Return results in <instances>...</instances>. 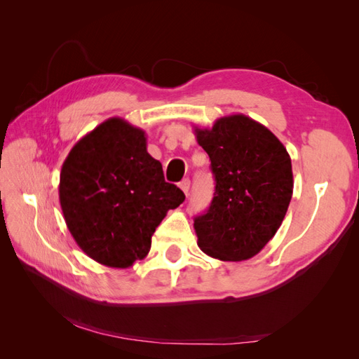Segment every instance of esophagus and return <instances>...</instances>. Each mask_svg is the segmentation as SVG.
Listing matches in <instances>:
<instances>
[{
    "mask_svg": "<svg viewBox=\"0 0 359 359\" xmlns=\"http://www.w3.org/2000/svg\"><path fill=\"white\" fill-rule=\"evenodd\" d=\"M180 189L184 191V194H186V196H187V194H189V190H190V180H182L181 182H180Z\"/></svg>",
    "mask_w": 359,
    "mask_h": 359,
    "instance_id": "1",
    "label": "esophagus"
}]
</instances>
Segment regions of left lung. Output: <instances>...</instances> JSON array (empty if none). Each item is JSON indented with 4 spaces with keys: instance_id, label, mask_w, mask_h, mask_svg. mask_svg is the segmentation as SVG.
Wrapping results in <instances>:
<instances>
[{
    "instance_id": "8db88e82",
    "label": "left lung",
    "mask_w": 359,
    "mask_h": 359,
    "mask_svg": "<svg viewBox=\"0 0 359 359\" xmlns=\"http://www.w3.org/2000/svg\"><path fill=\"white\" fill-rule=\"evenodd\" d=\"M211 160L215 191L208 211L194 219L198 245L219 260L256 256L283 222L293 191L292 161L285 145L243 114L194 127Z\"/></svg>"
}]
</instances>
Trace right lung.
I'll list each match as a JSON object with an SVG mask.
<instances>
[{"instance_id":"add662e5","label":"right lung","mask_w":359,"mask_h":359,"mask_svg":"<svg viewBox=\"0 0 359 359\" xmlns=\"http://www.w3.org/2000/svg\"><path fill=\"white\" fill-rule=\"evenodd\" d=\"M58 190L76 244L111 268L142 260L156 227L186 199L148 154L144 130L118 116L74 144L62 163Z\"/></svg>"}]
</instances>
